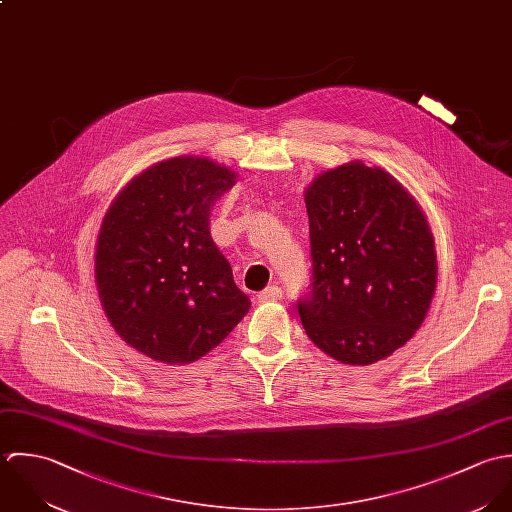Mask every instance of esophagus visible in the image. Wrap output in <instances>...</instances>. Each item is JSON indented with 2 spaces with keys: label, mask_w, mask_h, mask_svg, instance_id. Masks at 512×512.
Listing matches in <instances>:
<instances>
[{
  "label": "esophagus",
  "mask_w": 512,
  "mask_h": 512,
  "mask_svg": "<svg viewBox=\"0 0 512 512\" xmlns=\"http://www.w3.org/2000/svg\"><path fill=\"white\" fill-rule=\"evenodd\" d=\"M281 297H283V289L277 285H271L265 291H261L257 299H259V303H271V301H279Z\"/></svg>",
  "instance_id": "esophagus-1"
}]
</instances>
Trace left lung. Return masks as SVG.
<instances>
[{"label":"left lung","mask_w":512,"mask_h":512,"mask_svg":"<svg viewBox=\"0 0 512 512\" xmlns=\"http://www.w3.org/2000/svg\"><path fill=\"white\" fill-rule=\"evenodd\" d=\"M305 202L312 273L297 301L301 322L328 356L374 364L408 342L431 305L427 219L402 184L362 162L318 176Z\"/></svg>","instance_id":"8db88e82"}]
</instances>
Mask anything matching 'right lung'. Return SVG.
Returning a JSON list of instances; mask_svg holds the SVG:
<instances>
[{
    "label": "right lung",
    "mask_w": 512,
    "mask_h": 512,
    "mask_svg": "<svg viewBox=\"0 0 512 512\" xmlns=\"http://www.w3.org/2000/svg\"><path fill=\"white\" fill-rule=\"evenodd\" d=\"M233 186L223 166L172 158L136 176L104 215L101 303L120 338L152 360L194 362L249 312L209 233L211 207Z\"/></svg>",
    "instance_id": "add662e5"
}]
</instances>
